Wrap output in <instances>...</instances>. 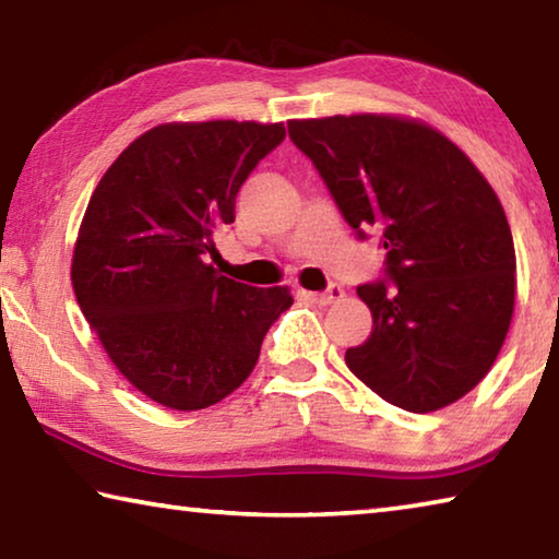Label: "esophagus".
I'll list each match as a JSON object with an SVG mask.
<instances>
[{
  "label": "esophagus",
  "instance_id": "obj_1",
  "mask_svg": "<svg viewBox=\"0 0 559 559\" xmlns=\"http://www.w3.org/2000/svg\"><path fill=\"white\" fill-rule=\"evenodd\" d=\"M308 300L318 302V306H328V302L333 300H340L343 298V286L340 283H330V286L325 290H316V293H306Z\"/></svg>",
  "mask_w": 559,
  "mask_h": 559
}]
</instances>
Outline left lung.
I'll list each match as a JSON object with an SVG mask.
<instances>
[{"label":"left lung","instance_id":"left-lung-1","mask_svg":"<svg viewBox=\"0 0 559 559\" xmlns=\"http://www.w3.org/2000/svg\"><path fill=\"white\" fill-rule=\"evenodd\" d=\"M357 239L380 231L384 278L357 286L372 333L345 362L374 394L427 414L493 367L515 300L513 234L493 187L424 122L392 116L290 120Z\"/></svg>","mask_w":559,"mask_h":559}]
</instances>
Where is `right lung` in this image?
<instances>
[{"mask_svg": "<svg viewBox=\"0 0 559 559\" xmlns=\"http://www.w3.org/2000/svg\"><path fill=\"white\" fill-rule=\"evenodd\" d=\"M283 122H169L140 135L93 192L73 251L75 300L122 377L179 412L231 394L293 306L210 266L214 234Z\"/></svg>", "mask_w": 559, "mask_h": 559, "instance_id": "add662e5", "label": "right lung"}]
</instances>
